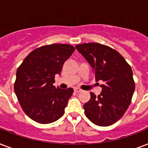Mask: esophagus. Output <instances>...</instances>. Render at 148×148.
<instances>
[{
  "instance_id": "34e87169",
  "label": "esophagus",
  "mask_w": 148,
  "mask_h": 148,
  "mask_svg": "<svg viewBox=\"0 0 148 148\" xmlns=\"http://www.w3.org/2000/svg\"><path fill=\"white\" fill-rule=\"evenodd\" d=\"M74 92H76V93H79V92H81V89H79V88H74Z\"/></svg>"
}]
</instances>
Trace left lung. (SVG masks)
I'll return each mask as SVG.
<instances>
[{
    "label": "left lung",
    "mask_w": 148,
    "mask_h": 148,
    "mask_svg": "<svg viewBox=\"0 0 148 148\" xmlns=\"http://www.w3.org/2000/svg\"><path fill=\"white\" fill-rule=\"evenodd\" d=\"M94 70L96 81H103L98 96L90 92L84 103L85 115L101 127L114 124L124 114L131 103L135 83L131 66L117 51L98 43L76 45Z\"/></svg>",
    "instance_id": "8db88e82"
}]
</instances>
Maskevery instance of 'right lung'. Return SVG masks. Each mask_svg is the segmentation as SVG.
<instances>
[{
	"instance_id": "1",
	"label": "right lung",
	"mask_w": 148,
	"mask_h": 148,
	"mask_svg": "<svg viewBox=\"0 0 148 148\" xmlns=\"http://www.w3.org/2000/svg\"><path fill=\"white\" fill-rule=\"evenodd\" d=\"M74 50L66 44L42 46L29 53L17 68L14 92L22 110L34 121L50 124L64 114L74 90L53 84Z\"/></svg>"
}]
</instances>
